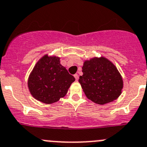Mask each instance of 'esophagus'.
<instances>
[{
    "instance_id": "1",
    "label": "esophagus",
    "mask_w": 147,
    "mask_h": 147,
    "mask_svg": "<svg viewBox=\"0 0 147 147\" xmlns=\"http://www.w3.org/2000/svg\"><path fill=\"white\" fill-rule=\"evenodd\" d=\"M74 77H75V80H78L79 79V75H78V74H75V75H74Z\"/></svg>"
}]
</instances>
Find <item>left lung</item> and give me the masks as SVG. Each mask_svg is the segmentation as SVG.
I'll return each mask as SVG.
<instances>
[{
	"mask_svg": "<svg viewBox=\"0 0 147 147\" xmlns=\"http://www.w3.org/2000/svg\"><path fill=\"white\" fill-rule=\"evenodd\" d=\"M82 72L79 82L87 98L92 102L103 105L117 99L121 93L123 80L108 59L100 57L85 61Z\"/></svg>",
	"mask_w": 147,
	"mask_h": 147,
	"instance_id": "left-lung-1",
	"label": "left lung"
}]
</instances>
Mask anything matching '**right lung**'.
<instances>
[{
  "mask_svg": "<svg viewBox=\"0 0 147 147\" xmlns=\"http://www.w3.org/2000/svg\"><path fill=\"white\" fill-rule=\"evenodd\" d=\"M75 80V78L61 65L59 57L45 55L30 74L28 86L34 98L50 104L63 98Z\"/></svg>",
  "mask_w": 147,
  "mask_h": 147,
  "instance_id": "right-lung-1",
  "label": "right lung"
}]
</instances>
